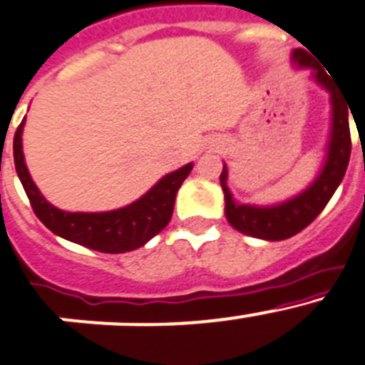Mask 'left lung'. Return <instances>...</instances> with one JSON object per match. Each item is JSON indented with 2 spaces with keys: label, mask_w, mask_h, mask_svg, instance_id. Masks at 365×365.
<instances>
[{
  "label": "left lung",
  "mask_w": 365,
  "mask_h": 365,
  "mask_svg": "<svg viewBox=\"0 0 365 365\" xmlns=\"http://www.w3.org/2000/svg\"><path fill=\"white\" fill-rule=\"evenodd\" d=\"M293 60L302 67H311L317 71V81L326 87L331 93V103H333V127H331L329 153H327L326 165L322 169L320 176L314 180L309 189H305L302 195L294 196L289 202L272 207H255V205H238L232 200L231 190L227 187V169L223 165L220 183L225 198V216L229 223L236 231L244 235L255 236L262 240H285L298 235L324 211V207L334 195L336 187L342 182L346 175L347 163L351 156V133H349V103L346 94L338 87L331 74L311 58L304 48H297L293 52ZM353 114V113H351Z\"/></svg>",
  "instance_id": "left-lung-1"
}]
</instances>
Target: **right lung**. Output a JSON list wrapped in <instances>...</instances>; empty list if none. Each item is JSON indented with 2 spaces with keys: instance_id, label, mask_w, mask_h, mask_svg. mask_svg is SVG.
Masks as SVG:
<instances>
[{
  "instance_id": "obj_1",
  "label": "right lung",
  "mask_w": 365,
  "mask_h": 365,
  "mask_svg": "<svg viewBox=\"0 0 365 365\" xmlns=\"http://www.w3.org/2000/svg\"><path fill=\"white\" fill-rule=\"evenodd\" d=\"M14 134V165L34 215L54 235L100 252H127L142 247L165 229L175 209L176 192L189 176L192 163L163 176L153 189L123 209L109 212H65L41 196L29 175L21 150V130Z\"/></svg>"
}]
</instances>
